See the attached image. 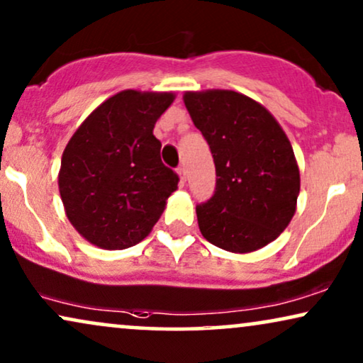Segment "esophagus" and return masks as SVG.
I'll list each match as a JSON object with an SVG mask.
<instances>
[{
    "mask_svg": "<svg viewBox=\"0 0 363 363\" xmlns=\"http://www.w3.org/2000/svg\"><path fill=\"white\" fill-rule=\"evenodd\" d=\"M177 174H179V179H181V184L184 186V182H186V169H184V166L177 167Z\"/></svg>",
    "mask_w": 363,
    "mask_h": 363,
    "instance_id": "obj_1",
    "label": "esophagus"
}]
</instances>
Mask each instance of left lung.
I'll return each mask as SVG.
<instances>
[{"instance_id":"8db88e82","label":"left lung","mask_w":363,"mask_h":363,"mask_svg":"<svg viewBox=\"0 0 363 363\" xmlns=\"http://www.w3.org/2000/svg\"><path fill=\"white\" fill-rule=\"evenodd\" d=\"M184 104L216 166L214 194L196 206L203 236L233 253L277 240L300 194V171L283 128L263 105L233 90L187 91Z\"/></svg>"}]
</instances>
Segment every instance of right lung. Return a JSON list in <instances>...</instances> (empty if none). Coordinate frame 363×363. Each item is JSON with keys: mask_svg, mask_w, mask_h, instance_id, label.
Instances as JSON below:
<instances>
[{"mask_svg": "<svg viewBox=\"0 0 363 363\" xmlns=\"http://www.w3.org/2000/svg\"><path fill=\"white\" fill-rule=\"evenodd\" d=\"M174 95L123 90L99 105L63 150L58 187L73 228L105 250L144 240L177 189L152 130Z\"/></svg>", "mask_w": 363, "mask_h": 363, "instance_id": "1", "label": "right lung"}]
</instances>
